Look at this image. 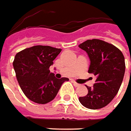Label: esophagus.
I'll return each mask as SVG.
<instances>
[{
  "mask_svg": "<svg viewBox=\"0 0 131 131\" xmlns=\"http://www.w3.org/2000/svg\"><path fill=\"white\" fill-rule=\"evenodd\" d=\"M73 84H74V86H75V87H79V86H80V84H79L76 83V82H75V81H73Z\"/></svg>",
  "mask_w": 131,
  "mask_h": 131,
  "instance_id": "obj_1",
  "label": "esophagus"
}]
</instances>
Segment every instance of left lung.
Masks as SVG:
<instances>
[{"label": "left lung", "mask_w": 131, "mask_h": 131, "mask_svg": "<svg viewBox=\"0 0 131 131\" xmlns=\"http://www.w3.org/2000/svg\"><path fill=\"white\" fill-rule=\"evenodd\" d=\"M79 47L86 51L90 65L88 73L96 76L93 87H87L88 93L79 100L85 107L96 110L109 104L117 94L125 71L122 52L111 43L99 40H88Z\"/></svg>", "instance_id": "left-lung-1"}]
</instances>
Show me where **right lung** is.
<instances>
[{
    "instance_id": "obj_1",
    "label": "right lung",
    "mask_w": 131,
    "mask_h": 131,
    "mask_svg": "<svg viewBox=\"0 0 131 131\" xmlns=\"http://www.w3.org/2000/svg\"><path fill=\"white\" fill-rule=\"evenodd\" d=\"M61 50L37 45L18 52L13 61L16 78L23 93L38 104H47L54 99L67 78L56 79L50 67Z\"/></svg>"
}]
</instances>
